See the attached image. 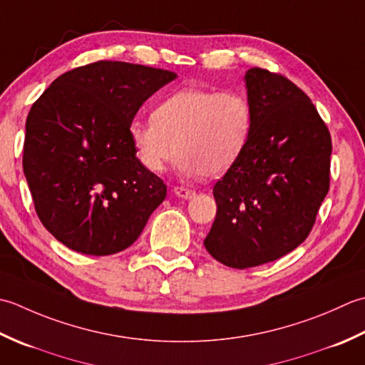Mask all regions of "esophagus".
I'll return each instance as SVG.
<instances>
[{
	"mask_svg": "<svg viewBox=\"0 0 365 365\" xmlns=\"http://www.w3.org/2000/svg\"><path fill=\"white\" fill-rule=\"evenodd\" d=\"M173 193H175V195L180 197V198H185V200H190V198L195 197V190L187 189V187H182V185H175Z\"/></svg>",
	"mask_w": 365,
	"mask_h": 365,
	"instance_id": "34e87169",
	"label": "esophagus"
}]
</instances>
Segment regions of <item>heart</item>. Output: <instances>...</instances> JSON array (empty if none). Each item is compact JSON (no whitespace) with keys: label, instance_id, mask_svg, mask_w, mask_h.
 I'll return each instance as SVG.
<instances>
[{"label":"heart","instance_id":"1","mask_svg":"<svg viewBox=\"0 0 365 365\" xmlns=\"http://www.w3.org/2000/svg\"><path fill=\"white\" fill-rule=\"evenodd\" d=\"M252 128L254 108L242 93L182 88L155 106L151 121H133L129 140L150 172L178 153L182 175L217 178L241 158Z\"/></svg>","mask_w":365,"mask_h":365}]
</instances>
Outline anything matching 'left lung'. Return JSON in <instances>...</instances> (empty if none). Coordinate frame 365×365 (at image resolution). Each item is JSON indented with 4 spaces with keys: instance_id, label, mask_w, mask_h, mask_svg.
Wrapping results in <instances>:
<instances>
[{
    "instance_id": "1",
    "label": "left lung",
    "mask_w": 365,
    "mask_h": 365,
    "mask_svg": "<svg viewBox=\"0 0 365 365\" xmlns=\"http://www.w3.org/2000/svg\"><path fill=\"white\" fill-rule=\"evenodd\" d=\"M254 128L241 158L215 182L217 203L205 247L245 269L296 249L329 190L332 141L309 96L280 73L245 72Z\"/></svg>"
}]
</instances>
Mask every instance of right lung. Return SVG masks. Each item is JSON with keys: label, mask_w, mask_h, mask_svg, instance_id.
<instances>
[{"label": "right lung", "mask_w": 365, "mask_h": 365, "mask_svg": "<svg viewBox=\"0 0 365 365\" xmlns=\"http://www.w3.org/2000/svg\"><path fill=\"white\" fill-rule=\"evenodd\" d=\"M175 72L98 61L64 72L26 118L24 172L42 225L85 255L137 241L167 185L138 162L129 128Z\"/></svg>", "instance_id": "add662e5"}]
</instances>
